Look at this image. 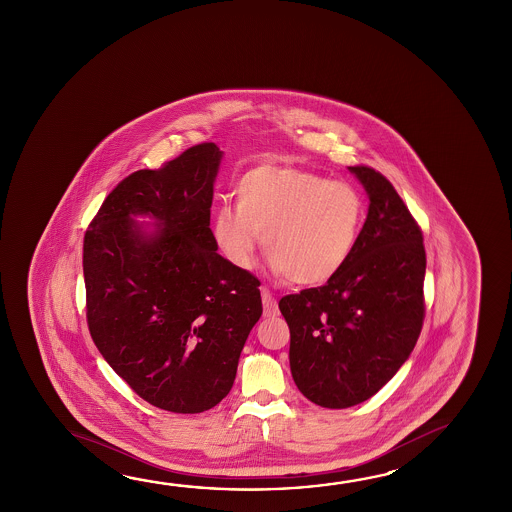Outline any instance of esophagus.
I'll return each instance as SVG.
<instances>
[{
    "mask_svg": "<svg viewBox=\"0 0 512 512\" xmlns=\"http://www.w3.org/2000/svg\"><path fill=\"white\" fill-rule=\"evenodd\" d=\"M260 296H262V305H264V316H266V318H275V316H278L277 298L269 293L266 287L260 291Z\"/></svg>",
    "mask_w": 512,
    "mask_h": 512,
    "instance_id": "34e87169",
    "label": "esophagus"
}]
</instances>
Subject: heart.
<instances>
[{
  "instance_id": "b5f03b06",
  "label": "heart",
  "mask_w": 512,
  "mask_h": 512,
  "mask_svg": "<svg viewBox=\"0 0 512 512\" xmlns=\"http://www.w3.org/2000/svg\"><path fill=\"white\" fill-rule=\"evenodd\" d=\"M235 194L237 207L221 205L212 218V237L235 268H252L262 234L278 277L323 284L350 259L361 235L364 200L346 182L264 164L241 176Z\"/></svg>"
}]
</instances>
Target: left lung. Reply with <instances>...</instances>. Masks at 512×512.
I'll list each match as a JSON object with an SVG mask.
<instances>
[{
    "label": "left lung",
    "mask_w": 512,
    "mask_h": 512,
    "mask_svg": "<svg viewBox=\"0 0 512 512\" xmlns=\"http://www.w3.org/2000/svg\"><path fill=\"white\" fill-rule=\"evenodd\" d=\"M368 216L350 259L327 284L284 296L294 384L310 402L346 409L378 393L409 359L425 303L418 223L386 176L352 166Z\"/></svg>",
    "instance_id": "obj_1"
}]
</instances>
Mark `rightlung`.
Instances as JSON below:
<instances>
[{"label": "right lung", "mask_w": 512, "mask_h": 512, "mask_svg": "<svg viewBox=\"0 0 512 512\" xmlns=\"http://www.w3.org/2000/svg\"><path fill=\"white\" fill-rule=\"evenodd\" d=\"M221 159L216 144H196L126 176L84 237L96 348L143 400L176 414L209 411L230 393L262 314L259 280L219 255L210 230Z\"/></svg>", "instance_id": "1"}]
</instances>
